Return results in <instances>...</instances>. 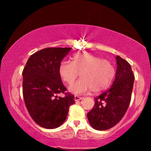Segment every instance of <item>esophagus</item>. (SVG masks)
Instances as JSON below:
<instances>
[{
  "instance_id": "obj_1",
  "label": "esophagus",
  "mask_w": 151,
  "mask_h": 151,
  "mask_svg": "<svg viewBox=\"0 0 151 151\" xmlns=\"http://www.w3.org/2000/svg\"><path fill=\"white\" fill-rule=\"evenodd\" d=\"M82 97H79V96H74V100L76 101H78V100H82Z\"/></svg>"
}]
</instances>
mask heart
I'll return each mask as SVG.
<instances>
[{
    "mask_svg": "<svg viewBox=\"0 0 151 151\" xmlns=\"http://www.w3.org/2000/svg\"><path fill=\"white\" fill-rule=\"evenodd\" d=\"M59 75L64 82L71 84L78 76L81 78L69 87L72 93L80 95L92 91L99 93L110 86L115 70L108 60L101 59L91 53H75L72 62L63 60L59 65Z\"/></svg>",
    "mask_w": 151,
    "mask_h": 151,
    "instance_id": "heart-1",
    "label": "heart"
}]
</instances>
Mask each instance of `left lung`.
Masks as SVG:
<instances>
[{"label":"left lung","mask_w":151,"mask_h":151,"mask_svg":"<svg viewBox=\"0 0 151 151\" xmlns=\"http://www.w3.org/2000/svg\"><path fill=\"white\" fill-rule=\"evenodd\" d=\"M114 82L106 91L95 98V105L87 113L90 125L98 131L111 129L121 120L131 99L134 78L130 64L119 55Z\"/></svg>","instance_id":"left-lung-1"}]
</instances>
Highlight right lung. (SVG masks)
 <instances>
[{"label": "right lung", "instance_id": "right-lung-1", "mask_svg": "<svg viewBox=\"0 0 151 151\" xmlns=\"http://www.w3.org/2000/svg\"><path fill=\"white\" fill-rule=\"evenodd\" d=\"M71 48H46L31 55L22 71V93L30 116L40 127L53 129L63 124L74 96L65 93L59 75L60 63ZM58 93L65 96L58 97Z\"/></svg>", "mask_w": 151, "mask_h": 151}]
</instances>
